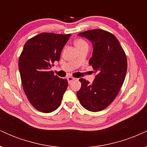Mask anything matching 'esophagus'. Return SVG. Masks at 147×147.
I'll return each instance as SVG.
<instances>
[{
	"label": "esophagus",
	"instance_id": "34e87169",
	"mask_svg": "<svg viewBox=\"0 0 147 147\" xmlns=\"http://www.w3.org/2000/svg\"><path fill=\"white\" fill-rule=\"evenodd\" d=\"M67 79H68V82L69 84L71 83L72 81H74L75 79V78H74V77H68Z\"/></svg>",
	"mask_w": 147,
	"mask_h": 147
}]
</instances>
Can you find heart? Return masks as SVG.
Wrapping results in <instances>:
<instances>
[{
    "mask_svg": "<svg viewBox=\"0 0 147 147\" xmlns=\"http://www.w3.org/2000/svg\"><path fill=\"white\" fill-rule=\"evenodd\" d=\"M75 46L77 47V48H82V47H85L87 46L88 47V44L85 40L83 39V38H77V40L75 41Z\"/></svg>",
    "mask_w": 147,
    "mask_h": 147,
    "instance_id": "b5f03b06",
    "label": "heart"
}]
</instances>
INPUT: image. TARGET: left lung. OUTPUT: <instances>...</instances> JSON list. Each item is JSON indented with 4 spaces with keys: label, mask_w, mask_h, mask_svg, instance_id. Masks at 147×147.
Returning <instances> with one entry per match:
<instances>
[{
    "label": "left lung",
    "mask_w": 147,
    "mask_h": 147,
    "mask_svg": "<svg viewBox=\"0 0 147 147\" xmlns=\"http://www.w3.org/2000/svg\"><path fill=\"white\" fill-rule=\"evenodd\" d=\"M79 36L92 43L89 64L97 75L92 84L85 79H79L82 86L77 95L84 109L98 112L110 105L120 90L127 70L126 55L117 38L106 30H87Z\"/></svg>",
    "instance_id": "obj_1"
}]
</instances>
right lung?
I'll list each match as a JSON object with an SVG mask.
<instances>
[{"mask_svg": "<svg viewBox=\"0 0 147 147\" xmlns=\"http://www.w3.org/2000/svg\"><path fill=\"white\" fill-rule=\"evenodd\" d=\"M70 36L43 32L30 38L18 59L23 90L34 108L45 113L59 108L68 87V80L50 70L60 59L62 49Z\"/></svg>", "mask_w": 147, "mask_h": 147, "instance_id": "right-lung-1", "label": "right lung"}]
</instances>
